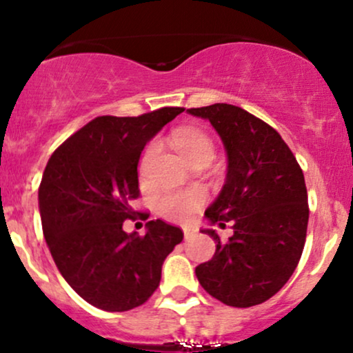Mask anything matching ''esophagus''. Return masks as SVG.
I'll use <instances>...</instances> for the list:
<instances>
[{"instance_id":"34e87169","label":"esophagus","mask_w":353,"mask_h":353,"mask_svg":"<svg viewBox=\"0 0 353 353\" xmlns=\"http://www.w3.org/2000/svg\"><path fill=\"white\" fill-rule=\"evenodd\" d=\"M182 232H184L185 239H192L197 234V230L196 228H192V225H184V228H182Z\"/></svg>"}]
</instances>
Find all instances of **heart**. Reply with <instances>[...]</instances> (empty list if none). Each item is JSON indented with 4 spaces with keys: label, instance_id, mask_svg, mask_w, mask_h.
I'll use <instances>...</instances> for the list:
<instances>
[{
    "label": "heart",
    "instance_id": "1",
    "mask_svg": "<svg viewBox=\"0 0 353 353\" xmlns=\"http://www.w3.org/2000/svg\"><path fill=\"white\" fill-rule=\"evenodd\" d=\"M171 143L177 152L181 154L182 159L190 164L196 159L202 157L214 156V145L212 141L205 132L196 128H179L172 132ZM151 154V149L145 152L143 164H141V172H144L145 163ZM205 194L201 189H189L182 190V192H169L164 194L159 199L157 209H159L161 216H164L169 221H188V219L196 212L197 209L204 204Z\"/></svg>",
    "mask_w": 353,
    "mask_h": 353
}]
</instances>
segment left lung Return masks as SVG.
<instances>
[{
	"instance_id": "obj_1",
	"label": "left lung",
	"mask_w": 353,
	"mask_h": 353,
	"mask_svg": "<svg viewBox=\"0 0 353 353\" xmlns=\"http://www.w3.org/2000/svg\"><path fill=\"white\" fill-rule=\"evenodd\" d=\"M188 112L209 121L224 144L225 182L204 217L219 228L229 222L234 232L221 242L214 229H201L216 241V254L196 277L225 305H257L301 261L309 224L303 172L281 134L242 108L217 103Z\"/></svg>"
}]
</instances>
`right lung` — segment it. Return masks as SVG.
Listing matches in <instances>:
<instances>
[{"instance_id": "right-lung-1", "label": "right lung", "mask_w": 353, "mask_h": 353, "mask_svg": "<svg viewBox=\"0 0 353 353\" xmlns=\"http://www.w3.org/2000/svg\"><path fill=\"white\" fill-rule=\"evenodd\" d=\"M184 111L163 108L137 117L101 116L56 149L39 185L43 234L56 267L79 297L108 312L143 305L159 287L164 259L184 237L176 225L136 216L137 164L144 145Z\"/></svg>"}]
</instances>
